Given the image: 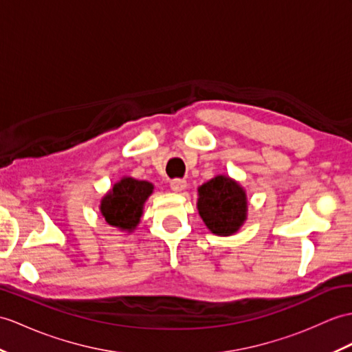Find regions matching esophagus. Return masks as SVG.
Segmentation results:
<instances>
[{"label":"esophagus","mask_w":352,"mask_h":352,"mask_svg":"<svg viewBox=\"0 0 352 352\" xmlns=\"http://www.w3.org/2000/svg\"><path fill=\"white\" fill-rule=\"evenodd\" d=\"M186 179H182V178H175L170 182V189H173L174 192H183L186 189Z\"/></svg>","instance_id":"34e87169"}]
</instances>
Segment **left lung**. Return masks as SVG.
<instances>
[{"mask_svg":"<svg viewBox=\"0 0 352 352\" xmlns=\"http://www.w3.org/2000/svg\"><path fill=\"white\" fill-rule=\"evenodd\" d=\"M198 211L208 230L220 236L232 235L248 219V196L235 179L217 175L198 189Z\"/></svg>","mask_w":352,"mask_h":352,"instance_id":"obj_1","label":"left lung"}]
</instances>
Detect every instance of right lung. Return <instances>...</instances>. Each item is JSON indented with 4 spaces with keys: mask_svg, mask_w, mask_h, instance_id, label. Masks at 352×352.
<instances>
[{
    "mask_svg": "<svg viewBox=\"0 0 352 352\" xmlns=\"http://www.w3.org/2000/svg\"><path fill=\"white\" fill-rule=\"evenodd\" d=\"M154 186L132 177H122L100 201V213L106 223L132 232L142 216L144 204Z\"/></svg>",
    "mask_w": 352,
    "mask_h": 352,
    "instance_id": "right-lung-1",
    "label": "right lung"
}]
</instances>
